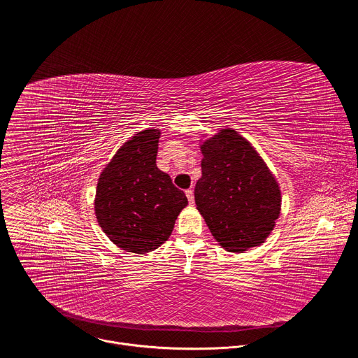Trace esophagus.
Instances as JSON below:
<instances>
[{
    "label": "esophagus",
    "instance_id": "34e87169",
    "mask_svg": "<svg viewBox=\"0 0 358 358\" xmlns=\"http://www.w3.org/2000/svg\"><path fill=\"white\" fill-rule=\"evenodd\" d=\"M185 195H187V198H188V202L192 206V203H194V191L189 188V189L185 191Z\"/></svg>",
    "mask_w": 358,
    "mask_h": 358
}]
</instances>
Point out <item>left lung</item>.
I'll return each mask as SVG.
<instances>
[{
  "label": "left lung",
  "instance_id": "8db88e82",
  "mask_svg": "<svg viewBox=\"0 0 358 358\" xmlns=\"http://www.w3.org/2000/svg\"><path fill=\"white\" fill-rule=\"evenodd\" d=\"M201 152L194 195L213 236L234 253L264 243L279 218L282 195L259 152L229 127L203 140Z\"/></svg>",
  "mask_w": 358,
  "mask_h": 358
}]
</instances>
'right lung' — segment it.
<instances>
[{
	"mask_svg": "<svg viewBox=\"0 0 358 358\" xmlns=\"http://www.w3.org/2000/svg\"><path fill=\"white\" fill-rule=\"evenodd\" d=\"M159 129L129 138L100 173L96 220L119 248L147 253L164 243L188 199L156 164Z\"/></svg>",
	"mask_w": 358,
	"mask_h": 358,
	"instance_id": "right-lung-1",
	"label": "right lung"
}]
</instances>
